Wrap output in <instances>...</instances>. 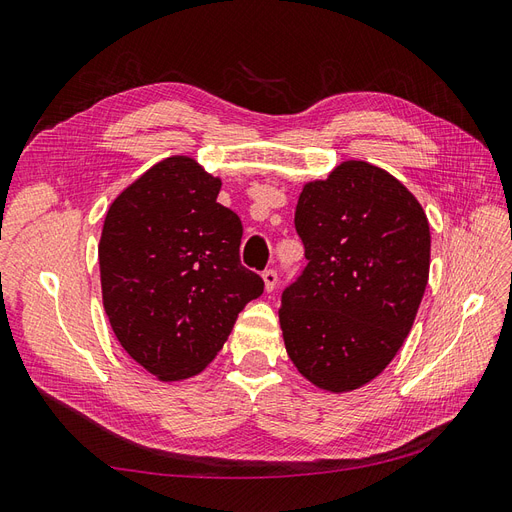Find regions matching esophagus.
Here are the masks:
<instances>
[{
	"label": "esophagus",
	"instance_id": "obj_1",
	"mask_svg": "<svg viewBox=\"0 0 512 512\" xmlns=\"http://www.w3.org/2000/svg\"><path fill=\"white\" fill-rule=\"evenodd\" d=\"M262 282H265V290H267V292H273V288H275V284H277V273H275L273 269L262 271Z\"/></svg>",
	"mask_w": 512,
	"mask_h": 512
}]
</instances>
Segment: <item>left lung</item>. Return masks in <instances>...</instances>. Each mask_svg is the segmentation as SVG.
Here are the masks:
<instances>
[{
  "instance_id": "1",
  "label": "left lung",
  "mask_w": 512,
  "mask_h": 512,
  "mask_svg": "<svg viewBox=\"0 0 512 512\" xmlns=\"http://www.w3.org/2000/svg\"><path fill=\"white\" fill-rule=\"evenodd\" d=\"M294 226L307 267L282 294L286 352L316 389L356 391L412 329L429 280L427 215L384 168L346 160L303 185Z\"/></svg>"
}]
</instances>
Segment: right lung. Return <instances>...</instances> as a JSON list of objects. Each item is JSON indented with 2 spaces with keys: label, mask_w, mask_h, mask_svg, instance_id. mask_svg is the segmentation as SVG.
<instances>
[{
  "label": "right lung",
  "mask_w": 512,
  "mask_h": 512,
  "mask_svg": "<svg viewBox=\"0 0 512 512\" xmlns=\"http://www.w3.org/2000/svg\"><path fill=\"white\" fill-rule=\"evenodd\" d=\"M220 188L194 158L170 156L106 211L104 312L121 348L162 382L198 376L265 288L241 265L243 226L218 203Z\"/></svg>",
  "instance_id": "1"
}]
</instances>
